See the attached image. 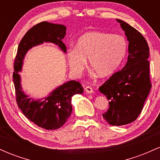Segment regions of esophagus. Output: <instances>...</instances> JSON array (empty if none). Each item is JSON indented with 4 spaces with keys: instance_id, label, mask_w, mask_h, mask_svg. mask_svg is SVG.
<instances>
[{
    "instance_id": "esophagus-1",
    "label": "esophagus",
    "mask_w": 160,
    "mask_h": 160,
    "mask_svg": "<svg viewBox=\"0 0 160 160\" xmlns=\"http://www.w3.org/2000/svg\"><path fill=\"white\" fill-rule=\"evenodd\" d=\"M85 91L88 94H91V93L93 92L92 88L90 87V86H86V87H85Z\"/></svg>"
}]
</instances>
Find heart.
I'll return each instance as SVG.
<instances>
[{
    "label": "heart",
    "mask_w": 160,
    "mask_h": 160,
    "mask_svg": "<svg viewBox=\"0 0 160 160\" xmlns=\"http://www.w3.org/2000/svg\"><path fill=\"white\" fill-rule=\"evenodd\" d=\"M127 40L121 34L90 32L79 38L74 49L67 51L70 68L80 74L89 58V67L98 76L113 74L123 61L127 52Z\"/></svg>",
    "instance_id": "heart-1"
}]
</instances>
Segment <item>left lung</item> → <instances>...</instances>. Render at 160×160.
I'll return each mask as SVG.
<instances>
[{
  "mask_svg": "<svg viewBox=\"0 0 160 160\" xmlns=\"http://www.w3.org/2000/svg\"><path fill=\"white\" fill-rule=\"evenodd\" d=\"M128 41L127 63L113 74L99 91L109 100L104 119L112 126H123L133 122L141 113L149 95L150 49L147 40L138 31L121 19H116Z\"/></svg>",
  "mask_w": 160,
  "mask_h": 160,
  "instance_id": "obj_1",
  "label": "left lung"
}]
</instances>
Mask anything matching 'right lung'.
I'll use <instances>...</instances> for the list:
<instances>
[{"label": "right lung", "mask_w": 160, "mask_h": 160, "mask_svg": "<svg viewBox=\"0 0 160 160\" xmlns=\"http://www.w3.org/2000/svg\"><path fill=\"white\" fill-rule=\"evenodd\" d=\"M65 34L66 27L61 24L38 23L28 31L21 40L14 62L12 78L18 106L29 120L47 130L57 129L65 123L72 112L71 98L74 95L82 94L83 88L79 82L70 80L56 88L48 96L34 100L22 90L19 72L22 71L28 51L44 42L54 43L66 53V47L62 42Z\"/></svg>", "instance_id": "right-lung-1"}]
</instances>
